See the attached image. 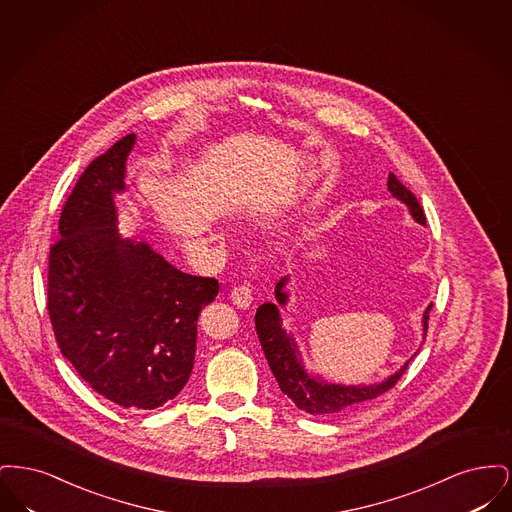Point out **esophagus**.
I'll list each match as a JSON object with an SVG mask.
<instances>
[{
    "instance_id": "obj_1",
    "label": "esophagus",
    "mask_w": 512,
    "mask_h": 512,
    "mask_svg": "<svg viewBox=\"0 0 512 512\" xmlns=\"http://www.w3.org/2000/svg\"><path fill=\"white\" fill-rule=\"evenodd\" d=\"M230 299L238 309H249L253 303V293L249 286H238L230 292Z\"/></svg>"
}]
</instances>
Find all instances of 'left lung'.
Returning a JSON list of instances; mask_svg holds the SVG:
<instances>
[{"label": "left lung", "mask_w": 512, "mask_h": 512, "mask_svg": "<svg viewBox=\"0 0 512 512\" xmlns=\"http://www.w3.org/2000/svg\"><path fill=\"white\" fill-rule=\"evenodd\" d=\"M388 190L395 199H399L403 205H407L414 222L426 226V217L422 213L420 203L395 178L393 172H390V176H388ZM288 282H290V276L280 278L276 288H274L276 301L274 303L267 301L257 309L255 328H257L259 341L263 345L268 366H270L280 390H282V393H286L301 411L309 414H320V416H336V414L349 413L355 407L363 405L366 401L376 399L378 395L386 393L397 384V380L403 376V372L407 370V366H409L416 353L399 370H395L388 378H384L382 382H376V384L347 386V384H340V382H330L324 376L307 370L305 363H303V357H301V351H299V345L293 338L292 332L282 326V315L280 313H282V309H286V305L290 301ZM430 309H432V305H428L424 315H422V332H424L422 336L424 338H426V330H428Z\"/></svg>", "instance_id": "obj_1"}]
</instances>
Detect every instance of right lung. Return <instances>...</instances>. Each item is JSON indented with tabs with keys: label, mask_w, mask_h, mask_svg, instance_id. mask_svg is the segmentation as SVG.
I'll use <instances>...</instances> for the list:
<instances>
[{
	"label": "right lung",
	"mask_w": 512,
	"mask_h": 512,
	"mask_svg": "<svg viewBox=\"0 0 512 512\" xmlns=\"http://www.w3.org/2000/svg\"><path fill=\"white\" fill-rule=\"evenodd\" d=\"M128 134L82 172L49 249L48 311L63 357L124 409L174 399L194 368L197 318L215 278L186 274L144 240L119 230L115 195L126 190Z\"/></svg>",
	"instance_id": "1"
}]
</instances>
